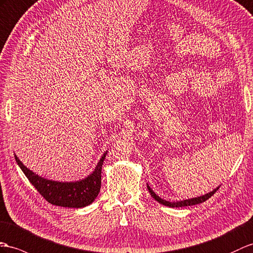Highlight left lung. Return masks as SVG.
I'll return each mask as SVG.
<instances>
[{
	"label": "left lung",
	"instance_id": "obj_1",
	"mask_svg": "<svg viewBox=\"0 0 253 253\" xmlns=\"http://www.w3.org/2000/svg\"><path fill=\"white\" fill-rule=\"evenodd\" d=\"M147 188L148 190H149V192L151 194V196L153 199H155L156 201H158L160 204L162 205H165V206H169V207H183V206H191V205H196V204H201V203L207 201L209 198H211V196L214 194V192H217V190L219 189L215 188L214 190H212L211 192H209L205 195H202V196H199V198H194V199H189V200H183V201H180V202H168L165 200H162L160 196H158L153 191L151 190V188L148 186L147 184Z\"/></svg>",
	"mask_w": 253,
	"mask_h": 253
}]
</instances>
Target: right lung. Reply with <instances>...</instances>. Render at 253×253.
Returning <instances> with one entry per match:
<instances>
[{"label": "right lung", "instance_id": "1", "mask_svg": "<svg viewBox=\"0 0 253 253\" xmlns=\"http://www.w3.org/2000/svg\"><path fill=\"white\" fill-rule=\"evenodd\" d=\"M106 155L107 151L102 156L92 174L84 179L75 182H60L45 179L26 168L17 156H15V159L29 181L50 204L61 207L82 208L90 205L100 192L102 165Z\"/></svg>", "mask_w": 253, "mask_h": 253}]
</instances>
